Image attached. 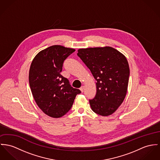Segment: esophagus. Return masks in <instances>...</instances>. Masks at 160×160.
<instances>
[{"label":"esophagus","mask_w":160,"mask_h":160,"mask_svg":"<svg viewBox=\"0 0 160 160\" xmlns=\"http://www.w3.org/2000/svg\"><path fill=\"white\" fill-rule=\"evenodd\" d=\"M80 90L81 91V92H83V91H84V86H82V87L80 88Z\"/></svg>","instance_id":"esophagus-1"}]
</instances>
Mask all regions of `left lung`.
<instances>
[{
	"label": "left lung",
	"mask_w": 160,
	"mask_h": 160,
	"mask_svg": "<svg viewBox=\"0 0 160 160\" xmlns=\"http://www.w3.org/2000/svg\"><path fill=\"white\" fill-rule=\"evenodd\" d=\"M77 55L96 80V96L89 101L92 110L110 116L122 104L127 92L130 69L126 57L109 46L80 49Z\"/></svg>",
	"instance_id": "8db88e82"
}]
</instances>
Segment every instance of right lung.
Masks as SVG:
<instances>
[{
    "label": "right lung",
    "mask_w": 160,
    "mask_h": 160,
    "mask_svg": "<svg viewBox=\"0 0 160 160\" xmlns=\"http://www.w3.org/2000/svg\"><path fill=\"white\" fill-rule=\"evenodd\" d=\"M75 50L54 45L40 51L29 71V84L39 108L53 118L63 116L71 108L81 92L60 74L64 61Z\"/></svg>",
    "instance_id": "obj_1"
}]
</instances>
